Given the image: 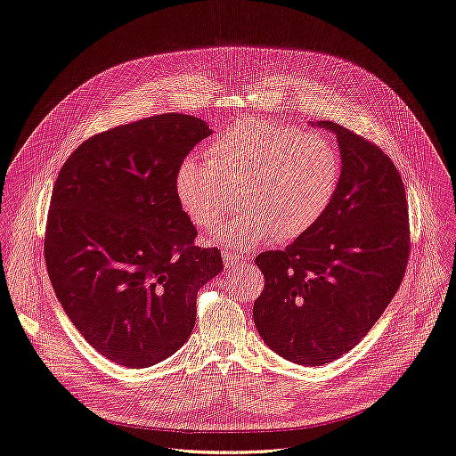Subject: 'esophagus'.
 <instances>
[{
	"label": "esophagus",
	"instance_id": "34e87169",
	"mask_svg": "<svg viewBox=\"0 0 456 456\" xmlns=\"http://www.w3.org/2000/svg\"><path fill=\"white\" fill-rule=\"evenodd\" d=\"M223 259H224V267L226 269H237V267L245 265V262H247V259H243L241 256H237L233 252H224Z\"/></svg>",
	"mask_w": 456,
	"mask_h": 456
}]
</instances>
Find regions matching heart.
I'll use <instances>...</instances> for the list:
<instances>
[{
	"mask_svg": "<svg viewBox=\"0 0 456 456\" xmlns=\"http://www.w3.org/2000/svg\"><path fill=\"white\" fill-rule=\"evenodd\" d=\"M208 156L178 168V200L191 223L208 230L235 208L241 189L247 208L216 233V241L240 250L274 237L298 240L322 221L341 189L338 146L289 124L237 120L213 137Z\"/></svg>",
	"mask_w": 456,
	"mask_h": 456,
	"instance_id": "obj_1",
	"label": "heart"
}]
</instances>
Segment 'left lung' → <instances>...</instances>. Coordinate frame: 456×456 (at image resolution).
<instances>
[{"label": "left lung", "instance_id": "8db88e82", "mask_svg": "<svg viewBox=\"0 0 456 456\" xmlns=\"http://www.w3.org/2000/svg\"><path fill=\"white\" fill-rule=\"evenodd\" d=\"M338 135L343 180L322 221L284 250L259 254L256 329L281 358L322 365L367 334L397 293L410 256L408 197L394 161L362 135Z\"/></svg>", "mask_w": 456, "mask_h": 456}]
</instances>
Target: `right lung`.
Here are the masks:
<instances>
[{
  "label": "right lung",
  "instance_id": "obj_1",
  "mask_svg": "<svg viewBox=\"0 0 456 456\" xmlns=\"http://www.w3.org/2000/svg\"><path fill=\"white\" fill-rule=\"evenodd\" d=\"M204 120L165 113L83 141L53 185L45 259L79 334L111 362L150 367L175 354L197 321V295L223 271L219 248L194 245L176 194Z\"/></svg>",
  "mask_w": 456,
  "mask_h": 456
}]
</instances>
